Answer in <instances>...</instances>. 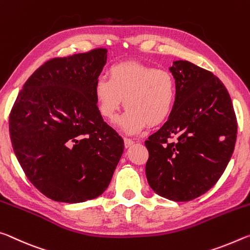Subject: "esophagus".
<instances>
[{
	"label": "esophagus",
	"mask_w": 250,
	"mask_h": 250,
	"mask_svg": "<svg viewBox=\"0 0 250 250\" xmlns=\"http://www.w3.org/2000/svg\"><path fill=\"white\" fill-rule=\"evenodd\" d=\"M124 144H125L126 148H128V147H130V146H132V145L134 144V141L130 140V138L125 137V138H124Z\"/></svg>",
	"instance_id": "34e87169"
}]
</instances>
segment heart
<instances>
[{
    "instance_id": "heart-1",
    "label": "heart",
    "mask_w": 250,
    "mask_h": 250,
    "mask_svg": "<svg viewBox=\"0 0 250 250\" xmlns=\"http://www.w3.org/2000/svg\"><path fill=\"white\" fill-rule=\"evenodd\" d=\"M94 97L98 112L113 121L124 104L126 112L118 120V128L136 134L146 127L165 122L173 112L177 86L167 69L127 62L108 69V79L100 76L94 84Z\"/></svg>"
}]
</instances>
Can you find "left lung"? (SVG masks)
I'll return each instance as SVG.
<instances>
[{
  "instance_id": "8db88e82",
  "label": "left lung",
  "mask_w": 250,
  "mask_h": 250,
  "mask_svg": "<svg viewBox=\"0 0 250 250\" xmlns=\"http://www.w3.org/2000/svg\"><path fill=\"white\" fill-rule=\"evenodd\" d=\"M169 71L177 97L168 120L145 142V171L157 195L187 202L209 190L226 169L237 121L226 87L211 72L188 61H175Z\"/></svg>"
}]
</instances>
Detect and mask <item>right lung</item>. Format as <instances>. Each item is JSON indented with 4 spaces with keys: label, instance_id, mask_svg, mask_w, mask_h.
Masks as SVG:
<instances>
[{
    "label": "right lung",
    "instance_id": "1",
    "mask_svg": "<svg viewBox=\"0 0 250 250\" xmlns=\"http://www.w3.org/2000/svg\"><path fill=\"white\" fill-rule=\"evenodd\" d=\"M106 54L96 48L47 61L11 110L15 156L33 185L55 202L83 203L103 194L124 152V141L104 122L94 97Z\"/></svg>",
    "mask_w": 250,
    "mask_h": 250
}]
</instances>
